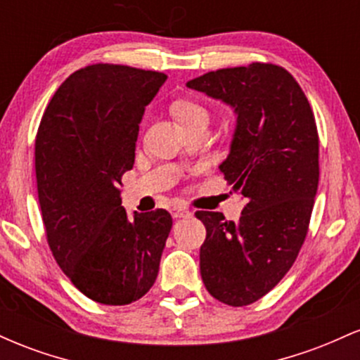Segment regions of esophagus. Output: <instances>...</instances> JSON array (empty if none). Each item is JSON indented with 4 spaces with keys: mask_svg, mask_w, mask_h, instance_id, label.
<instances>
[{
    "mask_svg": "<svg viewBox=\"0 0 360 360\" xmlns=\"http://www.w3.org/2000/svg\"><path fill=\"white\" fill-rule=\"evenodd\" d=\"M171 214H172V218H186L191 214V212H189L188 208H181V206H177V208L171 210Z\"/></svg>",
    "mask_w": 360,
    "mask_h": 360,
    "instance_id": "34e87169",
    "label": "esophagus"
}]
</instances>
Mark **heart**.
Wrapping results in <instances>:
<instances>
[{
  "mask_svg": "<svg viewBox=\"0 0 360 360\" xmlns=\"http://www.w3.org/2000/svg\"><path fill=\"white\" fill-rule=\"evenodd\" d=\"M172 115H174L177 122L181 123V127H191L196 123H206L208 125L212 113L206 108L205 105L198 101H189V100H179L172 105Z\"/></svg>",
  "mask_w": 360,
  "mask_h": 360,
  "instance_id": "obj_1",
  "label": "heart"
}]
</instances>
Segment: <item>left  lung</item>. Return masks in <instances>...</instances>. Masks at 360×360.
<instances>
[{
  "instance_id": "1",
  "label": "left lung",
  "mask_w": 360,
  "mask_h": 360,
  "mask_svg": "<svg viewBox=\"0 0 360 360\" xmlns=\"http://www.w3.org/2000/svg\"><path fill=\"white\" fill-rule=\"evenodd\" d=\"M237 113L220 171L247 200L240 220L196 212L206 226L200 271L213 298L247 307L286 276L308 233L318 177V130L303 89L286 69L252 62L188 81Z\"/></svg>"
}]
</instances>
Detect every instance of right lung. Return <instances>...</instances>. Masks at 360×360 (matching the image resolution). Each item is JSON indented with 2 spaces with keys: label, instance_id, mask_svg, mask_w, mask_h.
Listing matches in <instances>:
<instances>
[{
  "label": "right lung",
  "instance_id": "1",
  "mask_svg": "<svg viewBox=\"0 0 360 360\" xmlns=\"http://www.w3.org/2000/svg\"><path fill=\"white\" fill-rule=\"evenodd\" d=\"M166 79L130 65H88L62 82L40 120L35 174L49 247L96 303H134L159 272L171 214L128 217L118 186L134 167L146 106Z\"/></svg>",
  "mask_w": 360,
  "mask_h": 360
}]
</instances>
